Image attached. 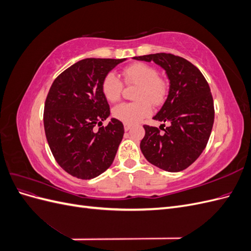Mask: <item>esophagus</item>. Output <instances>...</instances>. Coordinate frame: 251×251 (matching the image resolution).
I'll return each instance as SVG.
<instances>
[{
    "label": "esophagus",
    "mask_w": 251,
    "mask_h": 251,
    "mask_svg": "<svg viewBox=\"0 0 251 251\" xmlns=\"http://www.w3.org/2000/svg\"><path fill=\"white\" fill-rule=\"evenodd\" d=\"M132 127V126L131 125H127V124H125V131H128L130 130V128Z\"/></svg>",
    "instance_id": "1"
}]
</instances>
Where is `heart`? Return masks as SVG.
<instances>
[{
    "mask_svg": "<svg viewBox=\"0 0 251 251\" xmlns=\"http://www.w3.org/2000/svg\"><path fill=\"white\" fill-rule=\"evenodd\" d=\"M123 76L126 85L136 86L134 102H124L113 109V116L124 124L134 125L148 117L151 113V105L161 104L168 93L166 82L158 76L154 67L144 63H134L123 70ZM123 81L114 73L105 75L101 91L105 100L110 102L119 100L123 92Z\"/></svg>",
    "mask_w": 251,
    "mask_h": 251,
    "instance_id": "b5f03b06",
    "label": "heart"
}]
</instances>
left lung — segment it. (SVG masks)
Here are the masks:
<instances>
[{
    "label": "left lung",
    "instance_id": "obj_1",
    "mask_svg": "<svg viewBox=\"0 0 251 251\" xmlns=\"http://www.w3.org/2000/svg\"><path fill=\"white\" fill-rule=\"evenodd\" d=\"M134 58L162 67L170 79L168 98L153 117L170 126L162 134L158 127L144 125L146 135L140 150L147 160L159 169L183 171L204 151L214 125V100L208 83L198 68L171 53Z\"/></svg>",
    "mask_w": 251,
    "mask_h": 251
}]
</instances>
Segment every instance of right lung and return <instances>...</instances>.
I'll return each instance as SVG.
<instances>
[{
	"instance_id": "right-lung-1",
	"label": "right lung",
	"mask_w": 251,
	"mask_h": 251,
	"mask_svg": "<svg viewBox=\"0 0 251 251\" xmlns=\"http://www.w3.org/2000/svg\"><path fill=\"white\" fill-rule=\"evenodd\" d=\"M126 58H85L53 81L44 109V127L53 157L60 168L78 179H92L114 161L125 128L111 118L101 83ZM100 126L97 130L95 126Z\"/></svg>"
}]
</instances>
